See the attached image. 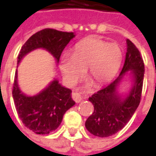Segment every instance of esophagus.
<instances>
[{
  "label": "esophagus",
  "mask_w": 156,
  "mask_h": 156,
  "mask_svg": "<svg viewBox=\"0 0 156 156\" xmlns=\"http://www.w3.org/2000/svg\"><path fill=\"white\" fill-rule=\"evenodd\" d=\"M72 98H73V99L76 103H79V102L81 101L82 99H83L82 95L80 94L79 93H77V92H73V94H72Z\"/></svg>",
  "instance_id": "esophagus-1"
}]
</instances>
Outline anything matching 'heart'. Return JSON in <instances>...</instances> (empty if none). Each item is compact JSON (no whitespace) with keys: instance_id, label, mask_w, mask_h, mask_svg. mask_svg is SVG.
Masks as SVG:
<instances>
[{"instance_id":"b5f03b06","label":"heart","mask_w":156,"mask_h":156,"mask_svg":"<svg viewBox=\"0 0 156 156\" xmlns=\"http://www.w3.org/2000/svg\"><path fill=\"white\" fill-rule=\"evenodd\" d=\"M123 51L120 47L96 37L78 42L73 55L64 53L60 68L66 79L74 83L88 68V76L95 84H105L115 77L120 68Z\"/></svg>"}]
</instances>
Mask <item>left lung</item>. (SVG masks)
Instances as JSON below:
<instances>
[{"mask_svg": "<svg viewBox=\"0 0 156 156\" xmlns=\"http://www.w3.org/2000/svg\"><path fill=\"white\" fill-rule=\"evenodd\" d=\"M127 51L124 66L115 81L89 97L94 110L85 122V127L98 137H108L122 129L140 105L144 81V64L135 45L127 39ZM128 71L132 74L134 84L130 94L122 99L117 87Z\"/></svg>", "mask_w": 156, "mask_h": 156, "instance_id": "8db88e82", "label": "left lung"}]
</instances>
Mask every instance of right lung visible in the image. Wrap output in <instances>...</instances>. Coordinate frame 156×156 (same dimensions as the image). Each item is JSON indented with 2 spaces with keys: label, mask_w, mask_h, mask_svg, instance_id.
Instances as JSON below:
<instances>
[{
  "label": "right lung",
  "mask_w": 156,
  "mask_h": 156,
  "mask_svg": "<svg viewBox=\"0 0 156 156\" xmlns=\"http://www.w3.org/2000/svg\"><path fill=\"white\" fill-rule=\"evenodd\" d=\"M75 37L73 32L46 28L30 37L22 47L17 63L28 52L37 48H44L59 62L65 47ZM71 89L62 87L57 79L35 96H27L17 84L16 71L12 96L16 109L23 124L37 134H48L61 124L66 111L75 105L72 99Z\"/></svg>",
  "instance_id": "1"
}]
</instances>
